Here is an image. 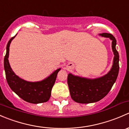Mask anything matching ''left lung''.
<instances>
[{"mask_svg":"<svg viewBox=\"0 0 129 129\" xmlns=\"http://www.w3.org/2000/svg\"><path fill=\"white\" fill-rule=\"evenodd\" d=\"M99 36L112 40V49L114 57L111 69L107 74L97 79H87L68 74L67 83L72 99L80 104L98 102L107 95L116 81L119 71V55L115 49L116 39L110 34L102 33Z\"/></svg>","mask_w":129,"mask_h":129,"instance_id":"left-lung-1","label":"left lung"}]
</instances>
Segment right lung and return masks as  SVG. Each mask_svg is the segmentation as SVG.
Wrapping results in <instances>:
<instances>
[{
  "label": "right lung",
  "instance_id": "right-lung-1",
  "mask_svg": "<svg viewBox=\"0 0 129 129\" xmlns=\"http://www.w3.org/2000/svg\"><path fill=\"white\" fill-rule=\"evenodd\" d=\"M15 37V36L12 37L7 44L4 62L6 79L9 87L12 90L26 102L32 104L46 102L50 99L52 89L55 84L57 74L60 69H57L42 81L32 82L20 79L12 71L8 60L9 47L11 41Z\"/></svg>",
  "mask_w": 129,
  "mask_h": 129
}]
</instances>
